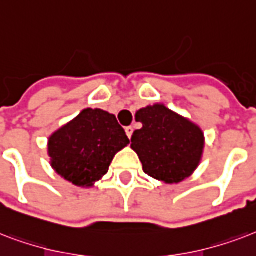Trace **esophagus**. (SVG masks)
I'll use <instances>...</instances> for the list:
<instances>
[{
	"mask_svg": "<svg viewBox=\"0 0 256 256\" xmlns=\"http://www.w3.org/2000/svg\"><path fill=\"white\" fill-rule=\"evenodd\" d=\"M126 136H128V138H132V134H134V128H132V126H126Z\"/></svg>",
	"mask_w": 256,
	"mask_h": 256,
	"instance_id": "obj_1",
	"label": "esophagus"
}]
</instances>
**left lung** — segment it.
<instances>
[{"label": "left lung", "mask_w": 256, "mask_h": 256, "mask_svg": "<svg viewBox=\"0 0 256 256\" xmlns=\"http://www.w3.org/2000/svg\"><path fill=\"white\" fill-rule=\"evenodd\" d=\"M142 124L130 138L146 175L164 183H180L194 174L204 148V134L188 118L155 104L136 112Z\"/></svg>", "instance_id": "obj_1"}]
</instances>
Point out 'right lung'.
<instances>
[{"label": "right lung", "instance_id": "obj_1", "mask_svg": "<svg viewBox=\"0 0 256 256\" xmlns=\"http://www.w3.org/2000/svg\"><path fill=\"white\" fill-rule=\"evenodd\" d=\"M128 144L130 138L114 114L86 108L49 138L48 154L61 178L78 187H92Z\"/></svg>", "mask_w": 256, "mask_h": 256}]
</instances>
